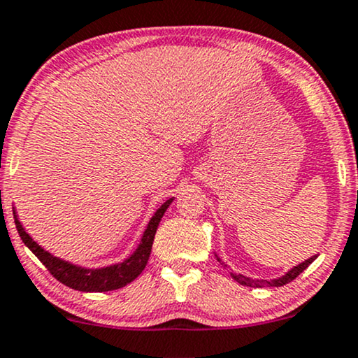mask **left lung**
<instances>
[{
	"instance_id": "1",
	"label": "left lung",
	"mask_w": 358,
	"mask_h": 358,
	"mask_svg": "<svg viewBox=\"0 0 358 358\" xmlns=\"http://www.w3.org/2000/svg\"><path fill=\"white\" fill-rule=\"evenodd\" d=\"M315 257H317V256L309 257V259L302 262V264L294 266V268L289 271L287 274H284L282 278H278V279H273V280L251 279V278H246V275H243V274H233V279L236 280V282L243 284V286H248V287H280V286H284V284L291 282V280L296 279L301 273H304V271L309 268V264H312V261H314Z\"/></svg>"
}]
</instances>
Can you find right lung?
<instances>
[{"mask_svg": "<svg viewBox=\"0 0 358 358\" xmlns=\"http://www.w3.org/2000/svg\"><path fill=\"white\" fill-rule=\"evenodd\" d=\"M171 198L169 201H165L164 205L158 208L155 215L152 216L150 223H148L145 233L142 236V243L138 244V248L129 259L115 266H108V268L102 269H83L78 266L69 264V262L57 259L52 255H49L48 251H44L38 243H34L28 233L24 231L20 221L15 215V223L16 229L20 233L22 243L34 252V256L46 266V269L56 278L59 282H62L64 286L76 289V291L83 292H106V291H114V289H120L127 286L129 282H132L135 278H138V274L145 269L148 257L152 252V244L153 238H155L157 228L160 224L162 216L166 211V208L170 206Z\"/></svg>", "mask_w": 358, "mask_h": 358, "instance_id": "obj_1", "label": "right lung"}]
</instances>
